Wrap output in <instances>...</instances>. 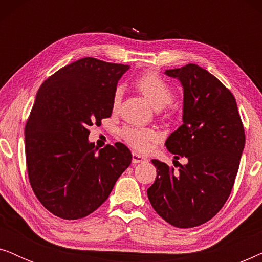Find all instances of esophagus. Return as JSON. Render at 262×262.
Listing matches in <instances>:
<instances>
[{
    "instance_id": "esophagus-1",
    "label": "esophagus",
    "mask_w": 262,
    "mask_h": 262,
    "mask_svg": "<svg viewBox=\"0 0 262 262\" xmlns=\"http://www.w3.org/2000/svg\"><path fill=\"white\" fill-rule=\"evenodd\" d=\"M146 159L144 156L139 155L137 152H132V163H142L145 162Z\"/></svg>"
}]
</instances>
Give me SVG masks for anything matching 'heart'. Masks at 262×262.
<instances>
[{"label":"heart","instance_id":"obj_1","mask_svg":"<svg viewBox=\"0 0 262 262\" xmlns=\"http://www.w3.org/2000/svg\"><path fill=\"white\" fill-rule=\"evenodd\" d=\"M136 85L156 108L166 107L174 99V91L171 85L156 73L143 74L137 78ZM121 96H123V88L117 87L113 93V110L119 107ZM120 136L128 145L138 151H146L150 143L157 138V134L154 128L138 126V125H127L123 127L120 130Z\"/></svg>","mask_w":262,"mask_h":262}]
</instances>
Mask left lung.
<instances>
[{
    "label": "left lung",
    "instance_id": "left-lung-1",
    "mask_svg": "<svg viewBox=\"0 0 262 262\" xmlns=\"http://www.w3.org/2000/svg\"><path fill=\"white\" fill-rule=\"evenodd\" d=\"M184 89L182 125L166 146L174 159L185 157L178 171L152 160L157 177L148 188L154 210L177 228L210 221L230 195L245 149V128L234 95L196 64L166 70Z\"/></svg>",
    "mask_w": 262,
    "mask_h": 262
}]
</instances>
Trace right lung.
I'll return each mask as SVG.
<instances>
[{"instance_id": "right-lung-1", "label": "right lung", "mask_w": 262, "mask_h": 262, "mask_svg": "<svg viewBox=\"0 0 262 262\" xmlns=\"http://www.w3.org/2000/svg\"><path fill=\"white\" fill-rule=\"evenodd\" d=\"M130 66L92 57L62 68L40 85L25 127L28 179L39 202L63 220L83 218L101 206L132 155L116 143L100 149L89 126L113 110V93Z\"/></svg>"}]
</instances>
